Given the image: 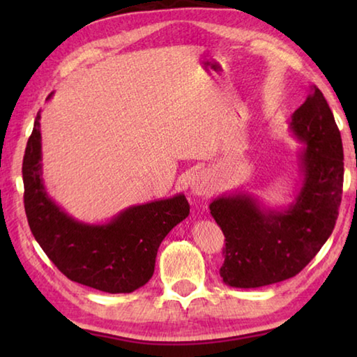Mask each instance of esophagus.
<instances>
[{
  "mask_svg": "<svg viewBox=\"0 0 357 357\" xmlns=\"http://www.w3.org/2000/svg\"><path fill=\"white\" fill-rule=\"evenodd\" d=\"M190 192L197 197L209 195L213 192V184H211V176L206 172H198L193 174L190 181Z\"/></svg>",
  "mask_w": 357,
  "mask_h": 357,
  "instance_id": "34e87169",
  "label": "esophagus"
}]
</instances>
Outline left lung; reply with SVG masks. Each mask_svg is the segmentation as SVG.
Returning a JSON list of instances; mask_svg holds the SVG:
<instances>
[{
    "label": "left lung",
    "mask_w": 357,
    "mask_h": 357,
    "mask_svg": "<svg viewBox=\"0 0 357 357\" xmlns=\"http://www.w3.org/2000/svg\"><path fill=\"white\" fill-rule=\"evenodd\" d=\"M289 130L304 144L302 184L287 208L271 209L250 193H223L209 204L225 234L220 277L228 287L259 288L291 279L317 255L335 227L343 187V146L334 114L312 84Z\"/></svg>",
    "instance_id": "left-lung-1"
}]
</instances>
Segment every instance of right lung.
I'll list each match as a JSON object with an SVG mask.
<instances>
[{"instance_id": "add662e5", "label": "right lung", "mask_w": 357, "mask_h": 357, "mask_svg": "<svg viewBox=\"0 0 357 357\" xmlns=\"http://www.w3.org/2000/svg\"><path fill=\"white\" fill-rule=\"evenodd\" d=\"M52 94L47 99H50ZM40 112L23 157L25 213L45 255L72 282L105 293H132L154 274L159 245L189 215L184 193L137 204L107 223L74 219L48 197L42 179Z\"/></svg>"}]
</instances>
